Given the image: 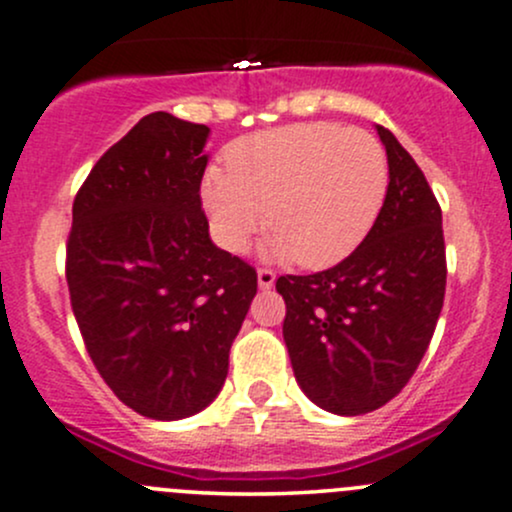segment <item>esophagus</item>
<instances>
[{"mask_svg": "<svg viewBox=\"0 0 512 512\" xmlns=\"http://www.w3.org/2000/svg\"><path fill=\"white\" fill-rule=\"evenodd\" d=\"M274 282H277V274L272 269H257V284H260V289H272Z\"/></svg>", "mask_w": 512, "mask_h": 512, "instance_id": "esophagus-1", "label": "esophagus"}]
</instances>
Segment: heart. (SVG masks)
Wrapping results in <instances>:
<instances>
[{
	"mask_svg": "<svg viewBox=\"0 0 512 512\" xmlns=\"http://www.w3.org/2000/svg\"><path fill=\"white\" fill-rule=\"evenodd\" d=\"M389 179V157L372 133L294 123L235 140L228 170L204 172L201 206L216 243L233 255L250 247L267 209V257L328 269L372 233Z\"/></svg>",
	"mask_w": 512,
	"mask_h": 512,
	"instance_id": "obj_1",
	"label": "heart"
}]
</instances>
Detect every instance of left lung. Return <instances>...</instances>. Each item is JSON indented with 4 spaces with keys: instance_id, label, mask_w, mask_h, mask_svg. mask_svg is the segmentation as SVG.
I'll return each mask as SVG.
<instances>
[{
    "instance_id": "obj_1",
    "label": "left lung",
    "mask_w": 512,
    "mask_h": 512,
    "mask_svg": "<svg viewBox=\"0 0 512 512\" xmlns=\"http://www.w3.org/2000/svg\"><path fill=\"white\" fill-rule=\"evenodd\" d=\"M376 133L391 179L372 233L340 265L277 279L296 381L318 408L335 415L376 411L401 393L445 301L440 204L396 136L384 126Z\"/></svg>"
}]
</instances>
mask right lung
Masks as SVG:
<instances>
[{
    "mask_svg": "<svg viewBox=\"0 0 512 512\" xmlns=\"http://www.w3.org/2000/svg\"><path fill=\"white\" fill-rule=\"evenodd\" d=\"M211 128L143 116L72 204L67 286L101 379L153 420L204 411L223 389L257 272L213 245L201 209Z\"/></svg>",
    "mask_w": 512,
    "mask_h": 512,
    "instance_id": "right-lung-1",
    "label": "right lung"
}]
</instances>
